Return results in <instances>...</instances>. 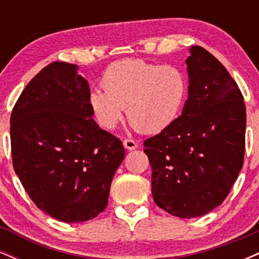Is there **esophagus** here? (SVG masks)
<instances>
[{
	"instance_id": "obj_1",
	"label": "esophagus",
	"mask_w": 259,
	"mask_h": 259,
	"mask_svg": "<svg viewBox=\"0 0 259 259\" xmlns=\"http://www.w3.org/2000/svg\"><path fill=\"white\" fill-rule=\"evenodd\" d=\"M123 145H124V147H125L126 150H129V151H133V150H135V148H138V144H136L134 140H130V139L124 140Z\"/></svg>"
}]
</instances>
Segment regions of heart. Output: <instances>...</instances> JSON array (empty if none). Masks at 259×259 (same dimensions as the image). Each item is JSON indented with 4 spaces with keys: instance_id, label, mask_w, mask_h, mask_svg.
I'll list each match as a JSON object with an SVG mask.
<instances>
[{
    "instance_id": "b5f03b06",
    "label": "heart",
    "mask_w": 259,
    "mask_h": 259,
    "mask_svg": "<svg viewBox=\"0 0 259 259\" xmlns=\"http://www.w3.org/2000/svg\"><path fill=\"white\" fill-rule=\"evenodd\" d=\"M102 86L89 94V107L96 123L106 130L124 115L139 132L156 134L170 125L186 99L185 74L175 65H160L139 58L114 62L107 68Z\"/></svg>"
}]
</instances>
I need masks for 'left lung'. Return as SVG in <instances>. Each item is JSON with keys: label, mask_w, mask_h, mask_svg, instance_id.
<instances>
[{"label": "left lung", "mask_w": 259, "mask_h": 259, "mask_svg": "<svg viewBox=\"0 0 259 259\" xmlns=\"http://www.w3.org/2000/svg\"><path fill=\"white\" fill-rule=\"evenodd\" d=\"M189 89L180 117L144 142L158 207L196 218L221 206L245 156L246 107L239 86L214 56L190 47Z\"/></svg>", "instance_id": "left-lung-1"}]
</instances>
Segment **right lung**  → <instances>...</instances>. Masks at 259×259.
Instances as JSON below:
<instances>
[{
	"label": "right lung",
	"instance_id": "right-lung-1",
	"mask_svg": "<svg viewBox=\"0 0 259 259\" xmlns=\"http://www.w3.org/2000/svg\"><path fill=\"white\" fill-rule=\"evenodd\" d=\"M76 64L53 62L30 80L11 115L14 171L44 213L90 221L108 203L123 144L92 119L90 86Z\"/></svg>",
	"mask_w": 259,
	"mask_h": 259
}]
</instances>
